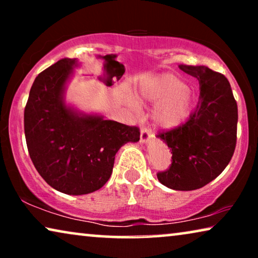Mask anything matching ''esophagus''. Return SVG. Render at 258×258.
Returning a JSON list of instances; mask_svg holds the SVG:
<instances>
[{
    "label": "esophagus",
    "instance_id": "obj_1",
    "mask_svg": "<svg viewBox=\"0 0 258 258\" xmlns=\"http://www.w3.org/2000/svg\"><path fill=\"white\" fill-rule=\"evenodd\" d=\"M150 136H151V132L148 128H142L141 130V143L146 144L150 141Z\"/></svg>",
    "mask_w": 258,
    "mask_h": 258
}]
</instances>
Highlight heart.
<instances>
[{"instance_id": "heart-1", "label": "heart", "mask_w": 258, "mask_h": 258, "mask_svg": "<svg viewBox=\"0 0 258 258\" xmlns=\"http://www.w3.org/2000/svg\"><path fill=\"white\" fill-rule=\"evenodd\" d=\"M137 91L141 101L156 103L151 117L155 125L163 130H174L184 124L195 105L194 90L170 73L143 81Z\"/></svg>"}]
</instances>
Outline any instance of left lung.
<instances>
[{
    "label": "left lung",
    "mask_w": 258,
    "mask_h": 258,
    "mask_svg": "<svg viewBox=\"0 0 258 258\" xmlns=\"http://www.w3.org/2000/svg\"><path fill=\"white\" fill-rule=\"evenodd\" d=\"M200 83L196 110L177 129L157 137L171 150V165L158 172L162 184L172 190L200 189L224 170L234 155L237 103L227 77L204 66H178Z\"/></svg>",
    "instance_id": "left-lung-1"
}]
</instances>
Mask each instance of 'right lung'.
<instances>
[{
    "label": "right lung",
    "instance_id": "right-lung-1",
    "mask_svg": "<svg viewBox=\"0 0 258 258\" xmlns=\"http://www.w3.org/2000/svg\"><path fill=\"white\" fill-rule=\"evenodd\" d=\"M81 62L63 58L35 79L24 109L30 158L42 178L67 195H86L110 178L115 155L139 142L140 129L68 104V83Z\"/></svg>",
    "mask_w": 258,
    "mask_h": 258
}]
</instances>
